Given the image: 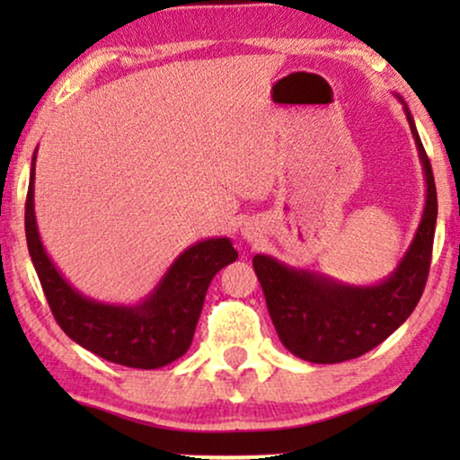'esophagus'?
Returning a JSON list of instances; mask_svg holds the SVG:
<instances>
[{
  "label": "esophagus",
  "instance_id": "obj_1",
  "mask_svg": "<svg viewBox=\"0 0 460 460\" xmlns=\"http://www.w3.org/2000/svg\"><path fill=\"white\" fill-rule=\"evenodd\" d=\"M243 234H244V238H249V241H255V234H257V232L249 226V228H243Z\"/></svg>",
  "mask_w": 460,
  "mask_h": 460
}]
</instances>
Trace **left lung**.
<instances>
[{"mask_svg": "<svg viewBox=\"0 0 460 460\" xmlns=\"http://www.w3.org/2000/svg\"><path fill=\"white\" fill-rule=\"evenodd\" d=\"M404 104L425 173V209L411 247L385 280L345 285L312 270L291 268L270 255H255L253 268L280 341L293 356L314 364H337L367 354L385 341L417 307L429 274L438 194L431 163Z\"/></svg>", "mask_w": 460, "mask_h": 460, "instance_id": "8db88e82", "label": "left lung"}]
</instances>
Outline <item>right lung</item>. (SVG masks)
I'll return each mask as SVG.
<instances>
[{
  "label": "right lung",
  "mask_w": 460,
  "mask_h": 460,
  "mask_svg": "<svg viewBox=\"0 0 460 460\" xmlns=\"http://www.w3.org/2000/svg\"><path fill=\"white\" fill-rule=\"evenodd\" d=\"M35 155L31 161L24 230L31 261L60 329L92 354L129 368H161L184 356L192 343L209 282L238 257L230 238H205L181 251L140 304L117 305L85 297L68 285L43 249L35 219Z\"/></svg>",
  "instance_id": "obj_1"
}]
</instances>
